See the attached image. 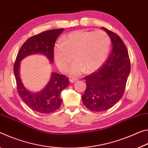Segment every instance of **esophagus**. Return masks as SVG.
Wrapping results in <instances>:
<instances>
[{"label": "esophagus", "instance_id": "1", "mask_svg": "<svg viewBox=\"0 0 148 148\" xmlns=\"http://www.w3.org/2000/svg\"><path fill=\"white\" fill-rule=\"evenodd\" d=\"M77 79H75V78H73V79H69V81H70V82H71V83H75V82H76V81H77Z\"/></svg>", "mask_w": 148, "mask_h": 148}]
</instances>
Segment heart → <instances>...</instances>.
I'll return each mask as SVG.
<instances>
[{
	"mask_svg": "<svg viewBox=\"0 0 148 148\" xmlns=\"http://www.w3.org/2000/svg\"><path fill=\"white\" fill-rule=\"evenodd\" d=\"M110 45V38L103 31H75L56 45L54 59L59 69L66 72L75 55L77 61L70 68L69 73L77 76L85 70L92 72L98 69L107 58Z\"/></svg>",
	"mask_w": 148,
	"mask_h": 148,
	"instance_id": "obj_1",
	"label": "heart"
}]
</instances>
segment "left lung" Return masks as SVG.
Segmentation results:
<instances>
[{
	"label": "left lung",
	"instance_id": "left-lung-1",
	"mask_svg": "<svg viewBox=\"0 0 148 148\" xmlns=\"http://www.w3.org/2000/svg\"><path fill=\"white\" fill-rule=\"evenodd\" d=\"M103 29L110 37L112 50L102 66L84 77L86 88L82 96L84 105L96 112L108 110L121 100L130 71L129 53L123 41L113 31Z\"/></svg>",
	"mask_w": 148,
	"mask_h": 148
}]
</instances>
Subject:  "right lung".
I'll use <instances>...</instances> for the list:
<instances>
[{
  "instance_id": "obj_1",
  "label": "right lung",
  "mask_w": 148,
  "mask_h": 148,
  "mask_svg": "<svg viewBox=\"0 0 148 148\" xmlns=\"http://www.w3.org/2000/svg\"><path fill=\"white\" fill-rule=\"evenodd\" d=\"M64 29L44 31L29 38L21 46L14 65L17 90L21 100L29 108L37 112L47 114L54 112L60 107L62 91L69 85V79L64 75L52 73L47 85L42 91L33 93L27 90L19 77L20 61L29 55L40 53L45 55L50 62L54 60L56 40Z\"/></svg>"
}]
</instances>
